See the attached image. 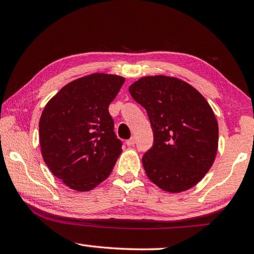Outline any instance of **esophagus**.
I'll use <instances>...</instances> for the list:
<instances>
[{"label":"esophagus","instance_id":"obj_1","mask_svg":"<svg viewBox=\"0 0 254 254\" xmlns=\"http://www.w3.org/2000/svg\"><path fill=\"white\" fill-rule=\"evenodd\" d=\"M134 143H135V139H134V136H132L131 139H128V140L127 141V144L128 145V147H131V145H134Z\"/></svg>","mask_w":254,"mask_h":254}]
</instances>
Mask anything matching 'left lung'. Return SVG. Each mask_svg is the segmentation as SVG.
Wrapping results in <instances>:
<instances>
[{"instance_id":"8db88e82","label":"left lung","mask_w":254,"mask_h":254,"mask_svg":"<svg viewBox=\"0 0 254 254\" xmlns=\"http://www.w3.org/2000/svg\"><path fill=\"white\" fill-rule=\"evenodd\" d=\"M147 111L153 131L152 148L142 165L148 178L168 192L198 184L213 166L218 124L205 97L186 81L169 76H145L128 87Z\"/></svg>"}]
</instances>
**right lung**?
Instances as JSON below:
<instances>
[{"instance_id":"obj_1","label":"right lung","mask_w":254,"mask_h":254,"mask_svg":"<svg viewBox=\"0 0 254 254\" xmlns=\"http://www.w3.org/2000/svg\"><path fill=\"white\" fill-rule=\"evenodd\" d=\"M124 80L102 72L80 77L45 106L39 122L42 158L70 189L92 190L109 177L122 153L109 105Z\"/></svg>"}]
</instances>
